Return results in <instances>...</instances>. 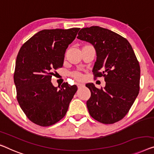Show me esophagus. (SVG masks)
<instances>
[{"mask_svg":"<svg viewBox=\"0 0 154 154\" xmlns=\"http://www.w3.org/2000/svg\"><path fill=\"white\" fill-rule=\"evenodd\" d=\"M77 88H82V87H84V85L82 84L77 83Z\"/></svg>","mask_w":154,"mask_h":154,"instance_id":"esophagus-1","label":"esophagus"}]
</instances>
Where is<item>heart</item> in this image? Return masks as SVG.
Wrapping results in <instances>:
<instances>
[{"mask_svg":"<svg viewBox=\"0 0 154 154\" xmlns=\"http://www.w3.org/2000/svg\"><path fill=\"white\" fill-rule=\"evenodd\" d=\"M72 76H73V77L75 78V79H77V80H78V81H82V79H83V75H82L81 73H79V72H75V73H73L72 74Z\"/></svg>","mask_w":154,"mask_h":154,"instance_id":"1","label":"heart"}]
</instances>
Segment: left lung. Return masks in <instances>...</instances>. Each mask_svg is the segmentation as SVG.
Instances as JSON below:
<instances>
[{
  "label": "left lung",
  "instance_id": "1",
  "mask_svg": "<svg viewBox=\"0 0 154 154\" xmlns=\"http://www.w3.org/2000/svg\"><path fill=\"white\" fill-rule=\"evenodd\" d=\"M77 38L93 45L97 58L93 72L106 82L101 89L93 83L86 85L91 93L86 102L89 113L103 124L122 120L140 90V68L131 45L118 34L99 26L81 29Z\"/></svg>",
  "mask_w": 154,
  "mask_h": 154
}]
</instances>
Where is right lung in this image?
<instances>
[{"label":"right lung","mask_w":154,"mask_h":154,"mask_svg":"<svg viewBox=\"0 0 154 154\" xmlns=\"http://www.w3.org/2000/svg\"><path fill=\"white\" fill-rule=\"evenodd\" d=\"M79 28L43 29L26 41L16 60L14 82L17 100L29 120L48 127L66 114L77 87H54L53 71L63 66L65 52Z\"/></svg>","instance_id":"add662e5"}]
</instances>
